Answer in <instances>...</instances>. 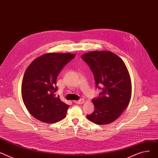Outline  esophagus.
I'll use <instances>...</instances> for the list:
<instances>
[{
  "label": "esophagus",
  "mask_w": 158,
  "mask_h": 158,
  "mask_svg": "<svg viewBox=\"0 0 158 158\" xmlns=\"http://www.w3.org/2000/svg\"><path fill=\"white\" fill-rule=\"evenodd\" d=\"M74 103H76V104H83V103H84V102H85V100L83 99H80V100H78V101H73Z\"/></svg>",
  "instance_id": "34e87169"
}]
</instances>
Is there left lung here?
<instances>
[{
  "mask_svg": "<svg viewBox=\"0 0 158 158\" xmlns=\"http://www.w3.org/2000/svg\"><path fill=\"white\" fill-rule=\"evenodd\" d=\"M81 59L93 72L96 87L102 89L100 96L92 99L94 112L87 117L96 124H108L122 114L130 101L132 89L128 70L124 61L110 51L90 52Z\"/></svg>",
  "mask_w": 158,
  "mask_h": 158,
  "instance_id": "left-lung-1",
  "label": "left lung"
}]
</instances>
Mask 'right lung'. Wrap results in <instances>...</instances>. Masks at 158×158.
<instances>
[{
  "instance_id": "add662e5",
  "label": "right lung",
  "mask_w": 158,
  "mask_h": 158,
  "mask_svg": "<svg viewBox=\"0 0 158 158\" xmlns=\"http://www.w3.org/2000/svg\"><path fill=\"white\" fill-rule=\"evenodd\" d=\"M76 54L48 53L34 59L27 68L22 83V99L29 113L43 123H55L66 115L69 105L54 93L57 78Z\"/></svg>"
}]
</instances>
